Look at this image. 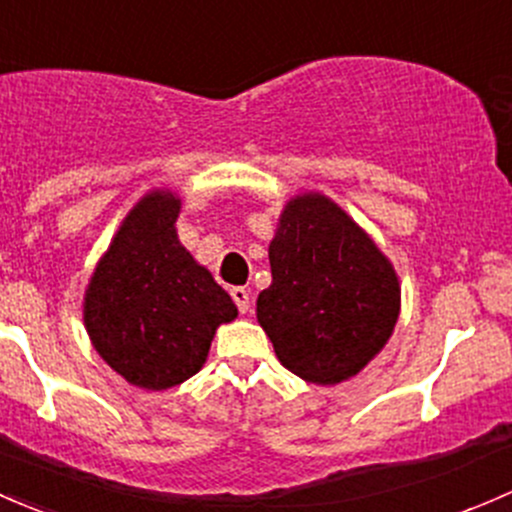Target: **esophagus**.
<instances>
[{"label":"esophagus","instance_id":"obj_1","mask_svg":"<svg viewBox=\"0 0 512 512\" xmlns=\"http://www.w3.org/2000/svg\"><path fill=\"white\" fill-rule=\"evenodd\" d=\"M231 298H234V303H236V308H239V313H249V308H251V293L246 291L244 286L231 288Z\"/></svg>","mask_w":512,"mask_h":512}]
</instances>
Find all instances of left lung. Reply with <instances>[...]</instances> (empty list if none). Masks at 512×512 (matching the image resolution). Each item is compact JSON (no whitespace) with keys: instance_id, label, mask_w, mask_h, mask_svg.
<instances>
[{"instance_id":"obj_1","label":"left lung","mask_w":512,"mask_h":512,"mask_svg":"<svg viewBox=\"0 0 512 512\" xmlns=\"http://www.w3.org/2000/svg\"><path fill=\"white\" fill-rule=\"evenodd\" d=\"M256 318L281 365L305 382L355 377L387 345L402 305L389 258L325 194L293 197L268 246Z\"/></svg>"}]
</instances>
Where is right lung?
Segmentation results:
<instances>
[{
  "instance_id": "1",
  "label": "right lung",
  "mask_w": 512,
  "mask_h": 512,
  "mask_svg": "<svg viewBox=\"0 0 512 512\" xmlns=\"http://www.w3.org/2000/svg\"><path fill=\"white\" fill-rule=\"evenodd\" d=\"M177 194H145L120 224L83 298L93 347L142 389H170L202 370L221 323L239 315L231 295L179 244Z\"/></svg>"
}]
</instances>
